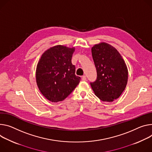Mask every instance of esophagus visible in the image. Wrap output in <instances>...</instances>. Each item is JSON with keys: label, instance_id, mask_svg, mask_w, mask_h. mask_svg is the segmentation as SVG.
Here are the masks:
<instances>
[{"label": "esophagus", "instance_id": "obj_1", "mask_svg": "<svg viewBox=\"0 0 152 152\" xmlns=\"http://www.w3.org/2000/svg\"><path fill=\"white\" fill-rule=\"evenodd\" d=\"M82 80L83 81H85L87 80V78H86V76H82Z\"/></svg>", "mask_w": 152, "mask_h": 152}]
</instances>
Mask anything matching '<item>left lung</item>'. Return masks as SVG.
Wrapping results in <instances>:
<instances>
[{"mask_svg": "<svg viewBox=\"0 0 152 152\" xmlns=\"http://www.w3.org/2000/svg\"><path fill=\"white\" fill-rule=\"evenodd\" d=\"M97 78L90 82L95 94L101 101L112 102L125 90L128 80L127 65L118 50L102 42L91 48Z\"/></svg>", "mask_w": 152, "mask_h": 152, "instance_id": "obj_1", "label": "left lung"}]
</instances>
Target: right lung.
Returning <instances> with one entry per match:
<instances>
[{
    "mask_svg": "<svg viewBox=\"0 0 152 152\" xmlns=\"http://www.w3.org/2000/svg\"><path fill=\"white\" fill-rule=\"evenodd\" d=\"M75 48L56 45L45 51L36 68L37 87L45 98L53 102L64 100L77 87L80 77L75 75L72 63Z\"/></svg>",
    "mask_w": 152,
    "mask_h": 152,
    "instance_id": "add662e5",
    "label": "right lung"
}]
</instances>
